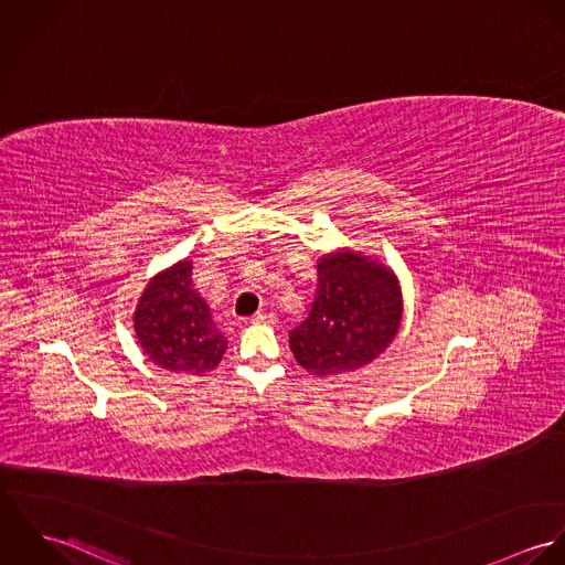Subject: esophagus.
<instances>
[{
	"label": "esophagus",
	"mask_w": 565,
	"mask_h": 565,
	"mask_svg": "<svg viewBox=\"0 0 565 565\" xmlns=\"http://www.w3.org/2000/svg\"><path fill=\"white\" fill-rule=\"evenodd\" d=\"M249 322L252 323H271L274 322V316L271 313H267V311H258V313H254L252 318H249Z\"/></svg>",
	"instance_id": "obj_1"
}]
</instances>
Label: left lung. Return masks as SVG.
I'll list each match as a JSON object with an SVG mask.
<instances>
[{"label":"left lung","mask_w":565,"mask_h":565,"mask_svg":"<svg viewBox=\"0 0 565 565\" xmlns=\"http://www.w3.org/2000/svg\"><path fill=\"white\" fill-rule=\"evenodd\" d=\"M403 322L396 271L361 249L339 247L318 260L309 318L289 332L296 361L316 376L356 372L383 354Z\"/></svg>","instance_id":"left-lung-1"}]
</instances>
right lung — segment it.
<instances>
[{"mask_svg":"<svg viewBox=\"0 0 565 565\" xmlns=\"http://www.w3.org/2000/svg\"><path fill=\"white\" fill-rule=\"evenodd\" d=\"M132 320L143 354L171 374L204 376L228 348L206 300L193 287L191 258H180L150 278Z\"/></svg>","mask_w":565,"mask_h":565,"instance_id":"add662e5","label":"right lung"}]
</instances>
